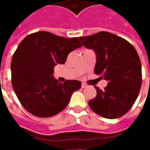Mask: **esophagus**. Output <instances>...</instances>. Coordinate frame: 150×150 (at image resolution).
Listing matches in <instances>:
<instances>
[{"label": "esophagus", "mask_w": 150, "mask_h": 150, "mask_svg": "<svg viewBox=\"0 0 150 150\" xmlns=\"http://www.w3.org/2000/svg\"><path fill=\"white\" fill-rule=\"evenodd\" d=\"M87 88V84L86 83H82V88Z\"/></svg>", "instance_id": "1"}]
</instances>
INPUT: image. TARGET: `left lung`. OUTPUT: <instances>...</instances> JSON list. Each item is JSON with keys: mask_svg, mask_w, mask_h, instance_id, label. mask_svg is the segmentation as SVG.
I'll return each instance as SVG.
<instances>
[{"mask_svg": "<svg viewBox=\"0 0 150 150\" xmlns=\"http://www.w3.org/2000/svg\"><path fill=\"white\" fill-rule=\"evenodd\" d=\"M79 38L86 48L94 50V72L108 82L104 90L95 87L97 95L89 106L102 117L119 118L132 108L142 87L138 54L128 41L105 31Z\"/></svg>", "mask_w": 150, "mask_h": 150, "instance_id": "left-lung-1", "label": "left lung"}]
</instances>
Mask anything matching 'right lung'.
Masks as SVG:
<instances>
[{
	"label": "right lung",
	"instance_id": "add662e5",
	"mask_svg": "<svg viewBox=\"0 0 150 150\" xmlns=\"http://www.w3.org/2000/svg\"><path fill=\"white\" fill-rule=\"evenodd\" d=\"M77 38H66L40 31L22 40L11 61L12 85L22 106L38 117H50L65 108L81 82L56 79L57 64H64L69 53L81 47Z\"/></svg>",
	"mask_w": 150,
	"mask_h": 150
}]
</instances>
